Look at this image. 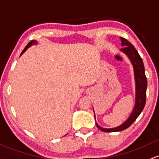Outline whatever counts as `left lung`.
I'll list each match as a JSON object with an SVG mask.
<instances>
[{"label":"left lung","mask_w":159,"mask_h":159,"mask_svg":"<svg viewBox=\"0 0 159 159\" xmlns=\"http://www.w3.org/2000/svg\"><path fill=\"white\" fill-rule=\"evenodd\" d=\"M122 47L121 51L125 53L130 59L134 67L135 72V105L133 111L131 113L129 119L124 122L120 126L113 129H104L100 127L96 124L101 131L106 132H114L124 130L129 128L132 123L135 121V119L140 115L142 111L145 107V102H146V89H147V79L145 73V67H144L143 61L142 57L139 54L138 51L135 50L134 46L132 45L126 39L121 37Z\"/></svg>","instance_id":"obj_1"}]
</instances>
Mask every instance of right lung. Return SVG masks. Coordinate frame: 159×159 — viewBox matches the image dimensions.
I'll return each mask as SVG.
<instances>
[{
    "mask_svg": "<svg viewBox=\"0 0 159 159\" xmlns=\"http://www.w3.org/2000/svg\"><path fill=\"white\" fill-rule=\"evenodd\" d=\"M34 43H37V42H36V41H34V40H31V41L29 42L28 44H27V45L26 46V47H25V48L24 49V50H23V51H22V53H21V54H20V55H22L23 53H24V52L26 51V50H27V49L28 48V47H30V46L32 45V44H34Z\"/></svg>",
    "mask_w": 159,
    "mask_h": 159,
    "instance_id": "obj_1",
    "label": "right lung"
}]
</instances>
